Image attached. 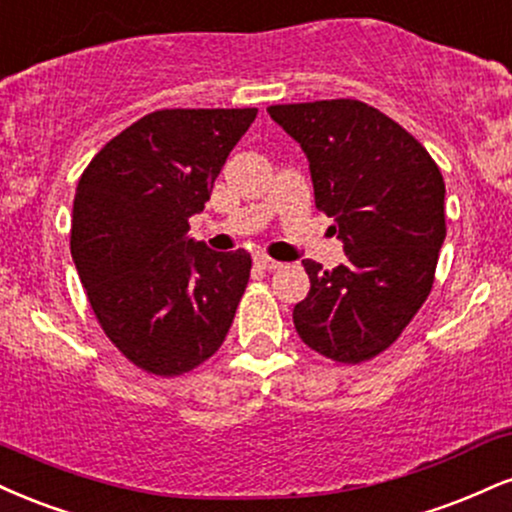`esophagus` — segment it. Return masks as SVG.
<instances>
[{
    "label": "esophagus",
    "instance_id": "esophagus-1",
    "mask_svg": "<svg viewBox=\"0 0 512 512\" xmlns=\"http://www.w3.org/2000/svg\"><path fill=\"white\" fill-rule=\"evenodd\" d=\"M254 261H256V266H261V268H266V270H278V268L285 266V263L275 261V258H270L266 254H256Z\"/></svg>",
    "mask_w": 512,
    "mask_h": 512
}]
</instances>
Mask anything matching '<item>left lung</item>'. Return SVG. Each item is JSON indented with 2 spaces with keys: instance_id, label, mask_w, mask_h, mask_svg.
Here are the masks:
<instances>
[{
  "instance_id": "left-lung-1",
  "label": "left lung",
  "mask_w": 512,
  "mask_h": 512,
  "mask_svg": "<svg viewBox=\"0 0 512 512\" xmlns=\"http://www.w3.org/2000/svg\"><path fill=\"white\" fill-rule=\"evenodd\" d=\"M309 160L316 208L335 220L345 263L304 261L311 290L292 318L311 350L359 364L422 309L446 239V184L426 148L359 100L268 107Z\"/></svg>"
}]
</instances>
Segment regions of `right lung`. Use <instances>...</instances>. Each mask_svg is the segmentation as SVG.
Returning <instances> with one entry per match:
<instances>
[{
    "label": "right lung",
    "mask_w": 512,
    "mask_h": 512,
    "mask_svg": "<svg viewBox=\"0 0 512 512\" xmlns=\"http://www.w3.org/2000/svg\"><path fill=\"white\" fill-rule=\"evenodd\" d=\"M244 110H158L90 160L74 196L71 256L105 335L138 369L179 376L218 352L251 256L189 237L227 155L256 119Z\"/></svg>",
    "instance_id": "add662e5"
}]
</instances>
